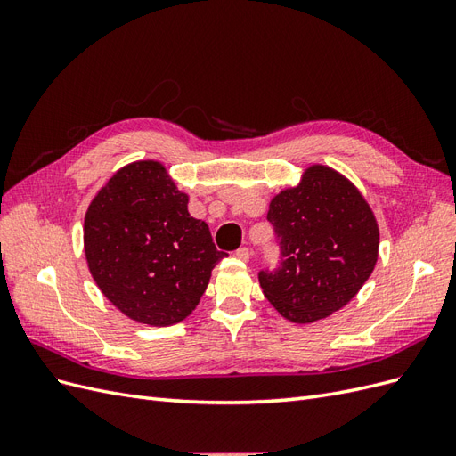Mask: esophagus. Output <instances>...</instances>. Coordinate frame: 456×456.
I'll list each match as a JSON object with an SVG mask.
<instances>
[{"label":"esophagus","instance_id":"1","mask_svg":"<svg viewBox=\"0 0 456 456\" xmlns=\"http://www.w3.org/2000/svg\"><path fill=\"white\" fill-rule=\"evenodd\" d=\"M236 256L240 258V260H243V262H247L251 258V251H249V247H240V249L236 251Z\"/></svg>","mask_w":456,"mask_h":456}]
</instances>
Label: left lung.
Listing matches in <instances>:
<instances>
[{
    "label": "left lung",
    "instance_id": "left-lung-1",
    "mask_svg": "<svg viewBox=\"0 0 456 456\" xmlns=\"http://www.w3.org/2000/svg\"><path fill=\"white\" fill-rule=\"evenodd\" d=\"M281 265L258 281L270 305L293 323H314L346 306L379 258V224L346 176L310 165L268 209Z\"/></svg>",
    "mask_w": 456,
    "mask_h": 456
}]
</instances>
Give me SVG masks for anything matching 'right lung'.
Wrapping results in <instances>:
<instances>
[{"mask_svg":"<svg viewBox=\"0 0 456 456\" xmlns=\"http://www.w3.org/2000/svg\"><path fill=\"white\" fill-rule=\"evenodd\" d=\"M87 266L102 295L133 322L167 327L196 310L226 255L165 165L133 161L96 191L84 224Z\"/></svg>","mask_w":456,"mask_h":456,"instance_id":"right-lung-1","label":"right lung"}]
</instances>
